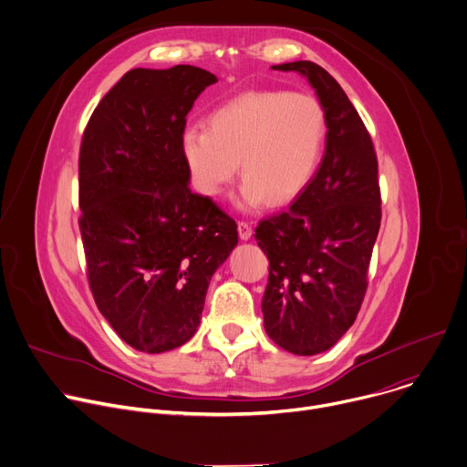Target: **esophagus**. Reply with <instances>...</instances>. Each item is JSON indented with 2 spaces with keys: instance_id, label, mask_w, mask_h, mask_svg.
Here are the masks:
<instances>
[{
  "instance_id": "esophagus-1",
  "label": "esophagus",
  "mask_w": 467,
  "mask_h": 467,
  "mask_svg": "<svg viewBox=\"0 0 467 467\" xmlns=\"http://www.w3.org/2000/svg\"><path fill=\"white\" fill-rule=\"evenodd\" d=\"M238 234L242 240H249L253 234V227L249 222H238Z\"/></svg>"
}]
</instances>
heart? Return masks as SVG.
<instances>
[{"label": "heart", "instance_id": "heart-1", "mask_svg": "<svg viewBox=\"0 0 467 467\" xmlns=\"http://www.w3.org/2000/svg\"><path fill=\"white\" fill-rule=\"evenodd\" d=\"M325 110L308 94L253 90L220 105L209 129L192 125L182 155L195 188L220 197L240 162L247 207L288 203L312 179L325 142Z\"/></svg>", "mask_w": 467, "mask_h": 467}]
</instances>
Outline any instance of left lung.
<instances>
[{
  "label": "left lung",
  "mask_w": 467,
  "mask_h": 467,
  "mask_svg": "<svg viewBox=\"0 0 467 467\" xmlns=\"http://www.w3.org/2000/svg\"><path fill=\"white\" fill-rule=\"evenodd\" d=\"M308 79L325 110V153L316 175L281 214L254 229L270 260L264 328L285 351L317 355L355 323L380 227L379 162L357 109L321 66H272Z\"/></svg>",
  "instance_id": "8db88e82"
}]
</instances>
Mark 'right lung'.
Segmentation results:
<instances>
[{
    "label": "right lung",
    "instance_id": "right-lung-1",
    "mask_svg": "<svg viewBox=\"0 0 467 467\" xmlns=\"http://www.w3.org/2000/svg\"><path fill=\"white\" fill-rule=\"evenodd\" d=\"M218 79L190 64L129 70L99 101L79 151V229L94 301L144 353L186 344L211 277L238 244L236 222L193 193L186 114Z\"/></svg>",
    "mask_w": 467,
    "mask_h": 467
}]
</instances>
